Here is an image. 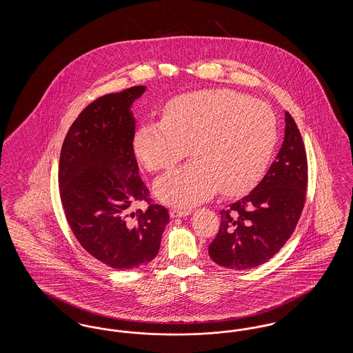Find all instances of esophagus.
Here are the masks:
<instances>
[{"mask_svg":"<svg viewBox=\"0 0 353 353\" xmlns=\"http://www.w3.org/2000/svg\"><path fill=\"white\" fill-rule=\"evenodd\" d=\"M169 214H170L172 219H181V217L189 216V214H190V210H189V209H177V208H173V209H170Z\"/></svg>","mask_w":353,"mask_h":353,"instance_id":"obj_1","label":"esophagus"}]
</instances>
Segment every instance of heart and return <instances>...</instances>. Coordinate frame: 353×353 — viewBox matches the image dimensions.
Instances as JSON below:
<instances>
[{
  "instance_id": "1",
  "label": "heart",
  "mask_w": 353,
  "mask_h": 353,
  "mask_svg": "<svg viewBox=\"0 0 353 353\" xmlns=\"http://www.w3.org/2000/svg\"><path fill=\"white\" fill-rule=\"evenodd\" d=\"M276 141V120L263 101L230 90H203L169 101L163 120L136 130L134 152L152 172L183 160L188 148L194 161L169 170L154 183L159 200L190 206L217 193L239 194L263 176Z\"/></svg>"
}]
</instances>
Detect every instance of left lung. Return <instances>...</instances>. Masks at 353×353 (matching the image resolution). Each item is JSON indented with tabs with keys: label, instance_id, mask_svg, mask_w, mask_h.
<instances>
[{
	"label": "left lung",
	"instance_id": "obj_1",
	"mask_svg": "<svg viewBox=\"0 0 353 353\" xmlns=\"http://www.w3.org/2000/svg\"><path fill=\"white\" fill-rule=\"evenodd\" d=\"M285 121L282 147L262 181L219 212V234L209 245V255L222 268L249 270L268 262L296 228L305 201L307 156L287 111Z\"/></svg>",
	"mask_w": 353,
	"mask_h": 353
}]
</instances>
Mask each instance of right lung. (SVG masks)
I'll return each mask as SVG.
<instances>
[{"mask_svg": "<svg viewBox=\"0 0 353 353\" xmlns=\"http://www.w3.org/2000/svg\"><path fill=\"white\" fill-rule=\"evenodd\" d=\"M145 85L104 95L88 104L65 137L59 192L68 225L84 250L115 270L139 269L160 249L168 210L150 205L134 159V101Z\"/></svg>", "mask_w": 353, "mask_h": 353, "instance_id": "1", "label": "right lung"}]
</instances>
